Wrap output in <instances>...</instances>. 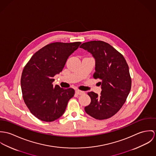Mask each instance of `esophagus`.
I'll list each match as a JSON object with an SVG mask.
<instances>
[{
    "label": "esophagus",
    "instance_id": "34e87169",
    "mask_svg": "<svg viewBox=\"0 0 156 156\" xmlns=\"http://www.w3.org/2000/svg\"><path fill=\"white\" fill-rule=\"evenodd\" d=\"M75 93H76L77 94H79V95H82V94H83L85 93L84 91H81V90H76L75 91Z\"/></svg>",
    "mask_w": 156,
    "mask_h": 156
}]
</instances>
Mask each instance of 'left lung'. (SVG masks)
<instances>
[{"mask_svg": "<svg viewBox=\"0 0 156 156\" xmlns=\"http://www.w3.org/2000/svg\"><path fill=\"white\" fill-rule=\"evenodd\" d=\"M80 48L90 52L95 59L94 79H99L101 95L87 94L91 103L85 107L87 114L97 120L109 119L125 103L131 89L132 80L128 65L120 52L101 41L83 43Z\"/></svg>", "mask_w": 156, "mask_h": 156, "instance_id": "1", "label": "left lung"}]
</instances>
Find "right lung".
<instances>
[{
  "mask_svg": "<svg viewBox=\"0 0 156 156\" xmlns=\"http://www.w3.org/2000/svg\"><path fill=\"white\" fill-rule=\"evenodd\" d=\"M81 44H48L35 52L24 66L21 78L23 98L30 112L38 119L51 122L65 112L75 90L53 86V77L62 71L70 55Z\"/></svg>",
  "mask_w": 156,
  "mask_h": 156,
  "instance_id": "1",
  "label": "right lung"
}]
</instances>
